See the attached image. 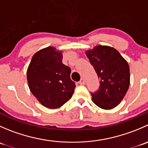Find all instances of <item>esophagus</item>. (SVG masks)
<instances>
[{"instance_id": "esophagus-1", "label": "esophagus", "mask_w": 148, "mask_h": 148, "mask_svg": "<svg viewBox=\"0 0 148 148\" xmlns=\"http://www.w3.org/2000/svg\"><path fill=\"white\" fill-rule=\"evenodd\" d=\"M79 84L81 85H84L85 84V80L84 79H81V80L79 82Z\"/></svg>"}]
</instances>
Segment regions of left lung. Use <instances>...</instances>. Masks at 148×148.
Segmentation results:
<instances>
[{"instance_id": "obj_1", "label": "left lung", "mask_w": 148, "mask_h": 148, "mask_svg": "<svg viewBox=\"0 0 148 148\" xmlns=\"http://www.w3.org/2000/svg\"><path fill=\"white\" fill-rule=\"evenodd\" d=\"M86 54L100 80L99 89L91 93L92 101L104 110L117 107L129 88L130 77L127 62L110 46H95Z\"/></svg>"}]
</instances>
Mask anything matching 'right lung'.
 Here are the masks:
<instances>
[{"instance_id":"add662e5","label":"right lung","mask_w":148,"mask_h":148,"mask_svg":"<svg viewBox=\"0 0 148 148\" xmlns=\"http://www.w3.org/2000/svg\"><path fill=\"white\" fill-rule=\"evenodd\" d=\"M62 53L49 46L33 56L27 70L29 89L42 105L56 109L72 97L76 87L71 69L62 63Z\"/></svg>"}]
</instances>
